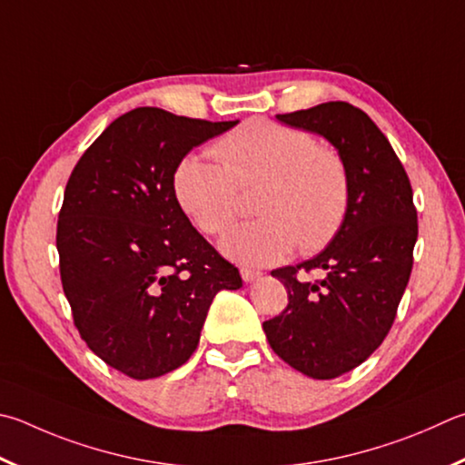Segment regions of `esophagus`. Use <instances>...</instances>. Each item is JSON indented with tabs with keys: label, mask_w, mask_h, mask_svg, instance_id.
<instances>
[{
	"label": "esophagus",
	"mask_w": 465,
	"mask_h": 465,
	"mask_svg": "<svg viewBox=\"0 0 465 465\" xmlns=\"http://www.w3.org/2000/svg\"><path fill=\"white\" fill-rule=\"evenodd\" d=\"M240 274L243 278V282H254L256 278H260L258 270H252V268H240Z\"/></svg>",
	"instance_id": "34e87169"
}]
</instances>
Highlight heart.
<instances>
[{
    "instance_id": "b5f03b06",
    "label": "heart",
    "mask_w": 465,
    "mask_h": 465,
    "mask_svg": "<svg viewBox=\"0 0 465 465\" xmlns=\"http://www.w3.org/2000/svg\"><path fill=\"white\" fill-rule=\"evenodd\" d=\"M219 160L187 156L173 176L174 197L201 232L223 233L240 209V193L260 183V215L225 235L222 248L242 264L281 262L325 248L348 213L350 176L341 156L317 146L309 132L248 120L213 146Z\"/></svg>"
}]
</instances>
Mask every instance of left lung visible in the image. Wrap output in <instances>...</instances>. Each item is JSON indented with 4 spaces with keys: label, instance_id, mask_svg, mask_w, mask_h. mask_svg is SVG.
Here are the masks:
<instances>
[{
    "label": "left lung",
    "instance_id": "obj_1",
    "mask_svg": "<svg viewBox=\"0 0 465 465\" xmlns=\"http://www.w3.org/2000/svg\"><path fill=\"white\" fill-rule=\"evenodd\" d=\"M333 144L350 176V205L335 238L315 258L272 270L289 305L264 321L278 358L309 378L350 372L384 341L412 270L419 225L404 166L378 125L345 101L276 115ZM323 269V282L302 276Z\"/></svg>",
    "mask_w": 465,
    "mask_h": 465
}]
</instances>
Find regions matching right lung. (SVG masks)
Instances as JSON below:
<instances>
[{
  "label": "right lung",
  "mask_w": 465,
  "mask_h": 465,
  "mask_svg": "<svg viewBox=\"0 0 465 465\" xmlns=\"http://www.w3.org/2000/svg\"><path fill=\"white\" fill-rule=\"evenodd\" d=\"M235 124L136 107L107 125L66 183L56 225L63 291L89 350L125 376L183 366L215 294L242 286L173 189L181 160Z\"/></svg>",
  "instance_id": "obj_1"
}]
</instances>
